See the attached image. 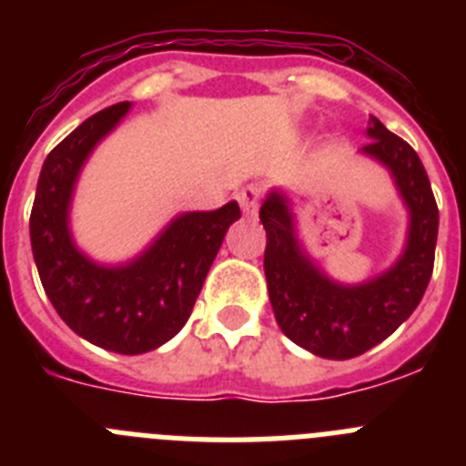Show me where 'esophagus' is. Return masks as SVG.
I'll return each mask as SVG.
<instances>
[{
  "mask_svg": "<svg viewBox=\"0 0 466 466\" xmlns=\"http://www.w3.org/2000/svg\"><path fill=\"white\" fill-rule=\"evenodd\" d=\"M238 203H240L242 212L245 214H257L258 205H261V188H258L257 184L245 187L240 193H238Z\"/></svg>",
  "mask_w": 466,
  "mask_h": 466,
  "instance_id": "1",
  "label": "esophagus"
}]
</instances>
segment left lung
Masks as SVG:
<instances>
[{"instance_id":"left-lung-1","label":"left lung","mask_w":466,"mask_h":466,"mask_svg":"<svg viewBox=\"0 0 466 466\" xmlns=\"http://www.w3.org/2000/svg\"><path fill=\"white\" fill-rule=\"evenodd\" d=\"M366 133L371 142L361 151L390 167L410 214L406 252L387 273L360 287L331 282L300 252L294 217L278 191L258 212L266 228L263 270L275 319L287 339L324 360L360 357L397 331L425 296L434 270L439 208L425 166L413 147L376 116Z\"/></svg>"}]
</instances>
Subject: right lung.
<instances>
[{"mask_svg":"<svg viewBox=\"0 0 466 466\" xmlns=\"http://www.w3.org/2000/svg\"><path fill=\"white\" fill-rule=\"evenodd\" d=\"M130 102L86 118L46 156L30 214V240L41 284L63 322L97 348L142 355L187 324L226 230L240 219L236 200L212 212L177 217L133 263L105 268L74 247L67 228L74 182L93 147Z\"/></svg>","mask_w":466,"mask_h":466,"instance_id":"obj_1","label":"right lung"}]
</instances>
